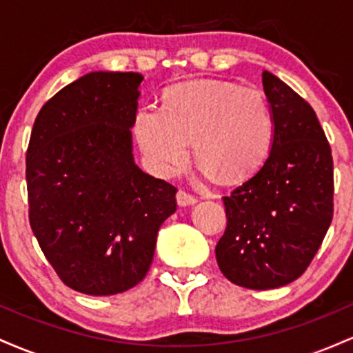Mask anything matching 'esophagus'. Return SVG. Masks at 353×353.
<instances>
[{"label": "esophagus", "instance_id": "esophagus-1", "mask_svg": "<svg viewBox=\"0 0 353 353\" xmlns=\"http://www.w3.org/2000/svg\"><path fill=\"white\" fill-rule=\"evenodd\" d=\"M176 201H177V204L181 205V208H188V205H194L197 202L196 196L185 192V190H179V192L176 194Z\"/></svg>", "mask_w": 353, "mask_h": 353}]
</instances>
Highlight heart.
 <instances>
[{"mask_svg": "<svg viewBox=\"0 0 353 353\" xmlns=\"http://www.w3.org/2000/svg\"><path fill=\"white\" fill-rule=\"evenodd\" d=\"M265 96L229 81H190L169 89L163 109L143 108L134 136L149 168L169 177L188 159L189 143L208 177L244 179L261 165L272 141Z\"/></svg>", "mask_w": 353, "mask_h": 353, "instance_id": "heart-1", "label": "heart"}]
</instances>
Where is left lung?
Wrapping results in <instances>:
<instances>
[{
  "label": "left lung",
  "instance_id": "obj_1",
  "mask_svg": "<svg viewBox=\"0 0 353 353\" xmlns=\"http://www.w3.org/2000/svg\"><path fill=\"white\" fill-rule=\"evenodd\" d=\"M262 84L274 121L269 156L224 197L228 229L216 245L221 272L252 290L301 277L334 216V161L317 114L272 72Z\"/></svg>",
  "mask_w": 353,
  "mask_h": 353
}]
</instances>
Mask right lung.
Returning a JSON list of instances; mask_svg holds the SVG:
<instances>
[{"label": "right lung", "instance_id": "right-lung-1", "mask_svg": "<svg viewBox=\"0 0 353 353\" xmlns=\"http://www.w3.org/2000/svg\"><path fill=\"white\" fill-rule=\"evenodd\" d=\"M139 72L92 71L36 116L26 152L30 224L59 279L81 294L114 295L151 267L177 189L132 154Z\"/></svg>", "mask_w": 353, "mask_h": 353}]
</instances>
